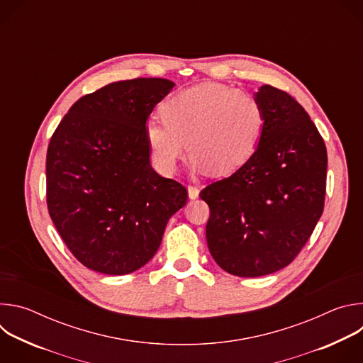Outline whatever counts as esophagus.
Instances as JSON below:
<instances>
[{
    "label": "esophagus",
    "instance_id": "1",
    "mask_svg": "<svg viewBox=\"0 0 363 363\" xmlns=\"http://www.w3.org/2000/svg\"><path fill=\"white\" fill-rule=\"evenodd\" d=\"M199 195V189L194 185H188V196L189 199H196Z\"/></svg>",
    "mask_w": 363,
    "mask_h": 363
}]
</instances>
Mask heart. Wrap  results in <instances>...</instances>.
<instances>
[{"label":"heart","mask_w":363,"mask_h":363,"mask_svg":"<svg viewBox=\"0 0 363 363\" xmlns=\"http://www.w3.org/2000/svg\"><path fill=\"white\" fill-rule=\"evenodd\" d=\"M161 119L145 128L157 168L172 175L189 149L191 171L208 169L217 177L234 172L251 158L266 122L255 96L221 83H202L171 96L161 108Z\"/></svg>","instance_id":"b5f03b06"}]
</instances>
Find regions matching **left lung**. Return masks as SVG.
<instances>
[{
  "instance_id": "1",
  "label": "left lung",
  "mask_w": 363,
  "mask_h": 363,
  "mask_svg": "<svg viewBox=\"0 0 363 363\" xmlns=\"http://www.w3.org/2000/svg\"><path fill=\"white\" fill-rule=\"evenodd\" d=\"M254 96L266 116L260 142L238 171L199 194L211 210L210 252L238 277L289 266L322 217L326 192V146L307 112L269 84Z\"/></svg>"
}]
</instances>
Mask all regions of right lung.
<instances>
[{
	"label": "right lung",
	"mask_w": 363,
	"mask_h": 363,
	"mask_svg": "<svg viewBox=\"0 0 363 363\" xmlns=\"http://www.w3.org/2000/svg\"><path fill=\"white\" fill-rule=\"evenodd\" d=\"M167 79L115 82L80 97L47 149V206L59 234L90 270L122 276L158 251L185 186L152 169L145 136Z\"/></svg>",
	"instance_id": "add662e5"
}]
</instances>
